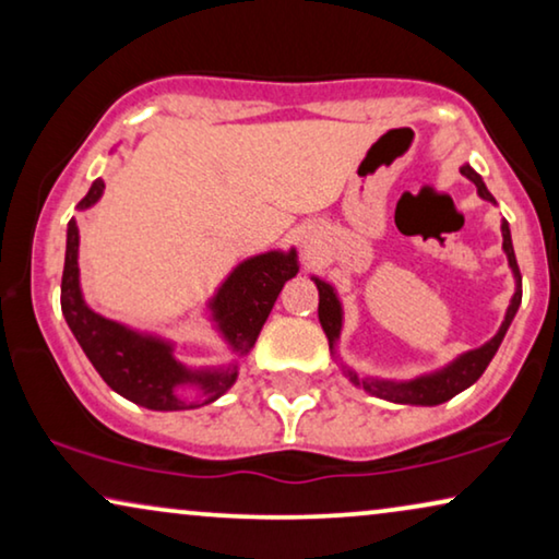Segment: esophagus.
Wrapping results in <instances>:
<instances>
[{"label": "esophagus", "mask_w": 559, "mask_h": 559, "mask_svg": "<svg viewBox=\"0 0 559 559\" xmlns=\"http://www.w3.org/2000/svg\"><path fill=\"white\" fill-rule=\"evenodd\" d=\"M302 243H305V249H310L312 247V234H302Z\"/></svg>", "instance_id": "obj_1"}]
</instances>
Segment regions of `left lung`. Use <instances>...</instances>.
<instances>
[{
	"label": "left lung",
	"instance_id": "obj_1",
	"mask_svg": "<svg viewBox=\"0 0 559 559\" xmlns=\"http://www.w3.org/2000/svg\"><path fill=\"white\" fill-rule=\"evenodd\" d=\"M461 173L473 182V186H476L478 195L484 198V201L496 205L493 195L488 193L484 178H480V175L473 170L471 165H463ZM501 236H503V254H507L511 274H514V295H511V302L507 308V316H503L501 328L496 331L491 341L484 343V346L463 350L461 356H455L453 361L440 366V369L419 373V377H412V379L366 377V373L354 371L350 366H346L338 356H335V348H338L341 331H343V302L338 297V289H335L331 282H325L323 277H318V274H312L310 280L316 282L318 295H320V302H318L320 325H323L328 346H331V354L335 361H338L343 377H346L356 389H364V392H369L371 396H379V400H386L394 404H415V407H435V404L453 400V396L461 394L463 389L476 384V381L480 379V373L486 371V366L491 364L496 350H499L503 335H507L511 320H514L519 305H522V274H519L514 243H511V231H509L507 221H501Z\"/></svg>",
	"mask_w": 559,
	"mask_h": 559
}]
</instances>
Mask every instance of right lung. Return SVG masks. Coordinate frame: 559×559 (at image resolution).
<instances>
[{
  "instance_id": "1",
  "label": "right lung",
  "mask_w": 559,
  "mask_h": 559,
  "mask_svg": "<svg viewBox=\"0 0 559 559\" xmlns=\"http://www.w3.org/2000/svg\"><path fill=\"white\" fill-rule=\"evenodd\" d=\"M102 195L104 180L96 178L86 198L79 203V211L94 209ZM79 243V224L71 218L66 231L63 282H60V308L66 323L83 354L114 392L140 407L157 412L195 409L224 396L239 379V366L254 348L259 331L270 318L285 282L300 272L295 247L241 259L205 302V318L226 343L231 361L193 369L175 358V341L119 323L91 308L81 289ZM182 388H195L197 400L180 397Z\"/></svg>"
}]
</instances>
